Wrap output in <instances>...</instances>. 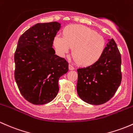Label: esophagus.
Wrapping results in <instances>:
<instances>
[{
  "instance_id": "34e87169",
  "label": "esophagus",
  "mask_w": 133,
  "mask_h": 133,
  "mask_svg": "<svg viewBox=\"0 0 133 133\" xmlns=\"http://www.w3.org/2000/svg\"><path fill=\"white\" fill-rule=\"evenodd\" d=\"M68 68H69L70 70H73L75 69V68H74V67L71 65H69V66H68Z\"/></svg>"
}]
</instances>
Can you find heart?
Instances as JSON below:
<instances>
[{
	"label": "heart",
	"instance_id": "heart-1",
	"mask_svg": "<svg viewBox=\"0 0 133 133\" xmlns=\"http://www.w3.org/2000/svg\"><path fill=\"white\" fill-rule=\"evenodd\" d=\"M63 37L54 38L53 44L59 55L63 56L72 49V56L78 65L91 66L96 63L103 55L106 41L96 31L80 25L65 27Z\"/></svg>",
	"mask_w": 133,
	"mask_h": 133
}]
</instances>
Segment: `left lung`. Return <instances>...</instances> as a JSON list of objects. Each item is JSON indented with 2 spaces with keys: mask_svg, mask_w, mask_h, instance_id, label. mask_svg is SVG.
<instances>
[{
  "mask_svg": "<svg viewBox=\"0 0 133 133\" xmlns=\"http://www.w3.org/2000/svg\"><path fill=\"white\" fill-rule=\"evenodd\" d=\"M121 56L113 38L108 39L105 51L95 65L77 69V91L82 100L101 105L111 99L122 81Z\"/></svg>",
  "mask_w": 133,
  "mask_h": 133,
  "instance_id": "obj_1",
  "label": "left lung"
}]
</instances>
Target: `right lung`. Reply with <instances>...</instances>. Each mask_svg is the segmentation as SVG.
<instances>
[{"label":"right lung","mask_w":133,"mask_h":133,"mask_svg":"<svg viewBox=\"0 0 133 133\" xmlns=\"http://www.w3.org/2000/svg\"><path fill=\"white\" fill-rule=\"evenodd\" d=\"M61 28L56 21L37 23L18 40L15 53V78L21 94L34 105L49 103L59 91L58 81L68 63L55 55L54 38Z\"/></svg>","instance_id":"add662e5"}]
</instances>
